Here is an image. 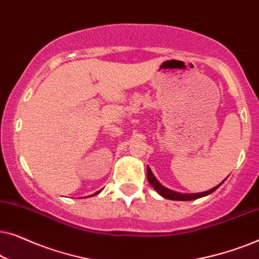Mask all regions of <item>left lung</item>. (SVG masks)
Wrapping results in <instances>:
<instances>
[{
	"mask_svg": "<svg viewBox=\"0 0 259 259\" xmlns=\"http://www.w3.org/2000/svg\"><path fill=\"white\" fill-rule=\"evenodd\" d=\"M147 180L148 183L151 184L152 187L157 191V192L160 194L161 197L166 198V199H171V200H193V199H198V198H201V197H205V196H208V194L214 192L215 190L218 189L219 186L222 185L223 182L217 185L213 189L208 190V191H205V192H200V193H179V192H176V191H172L167 189V187L162 186L160 183L158 182L157 178H155L153 173H152L151 168L147 166Z\"/></svg>",
	"mask_w": 259,
	"mask_h": 259,
	"instance_id": "1",
	"label": "left lung"
}]
</instances>
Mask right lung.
Instances as JSON below:
<instances>
[{
	"label": "right lung",
	"mask_w": 259,
	"mask_h": 259,
	"mask_svg": "<svg viewBox=\"0 0 259 259\" xmlns=\"http://www.w3.org/2000/svg\"><path fill=\"white\" fill-rule=\"evenodd\" d=\"M99 192H100V191H98V192H95L94 194H92V196H97V194H98ZM88 197H90V196H88Z\"/></svg>",
	"instance_id": "1"
}]
</instances>
